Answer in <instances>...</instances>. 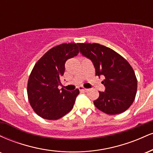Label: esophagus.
I'll use <instances>...</instances> for the list:
<instances>
[{
  "label": "esophagus",
  "mask_w": 153,
  "mask_h": 153,
  "mask_svg": "<svg viewBox=\"0 0 153 153\" xmlns=\"http://www.w3.org/2000/svg\"><path fill=\"white\" fill-rule=\"evenodd\" d=\"M78 89H79V91H80V92H86V91H88V89L85 88H83V87H82V86L78 87Z\"/></svg>",
  "instance_id": "esophagus-1"
}]
</instances>
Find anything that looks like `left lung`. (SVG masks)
<instances>
[{
  "label": "left lung",
  "instance_id": "obj_1",
  "mask_svg": "<svg viewBox=\"0 0 153 153\" xmlns=\"http://www.w3.org/2000/svg\"><path fill=\"white\" fill-rule=\"evenodd\" d=\"M80 52L90 59L96 70V75L103 76L104 92L94 101L100 111L107 114L122 113L134 101L137 80L131 66L120 54L111 49L97 43H79Z\"/></svg>",
  "mask_w": 153,
  "mask_h": 153
}]
</instances>
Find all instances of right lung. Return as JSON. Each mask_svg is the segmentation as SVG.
I'll use <instances>...</instances> for the list:
<instances>
[{
	"label": "right lung",
	"instance_id": "1",
	"mask_svg": "<svg viewBox=\"0 0 153 153\" xmlns=\"http://www.w3.org/2000/svg\"><path fill=\"white\" fill-rule=\"evenodd\" d=\"M78 52V44H62L47 51L35 64L28 80L27 94L33 110L42 118L56 120L73 108L78 89L71 92L59 90L58 86L65 62Z\"/></svg>",
	"mask_w": 153,
	"mask_h": 153
}]
</instances>
